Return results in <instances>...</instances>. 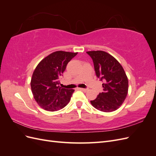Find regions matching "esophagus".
<instances>
[{
	"instance_id": "34e87169",
	"label": "esophagus",
	"mask_w": 156,
	"mask_h": 156,
	"mask_svg": "<svg viewBox=\"0 0 156 156\" xmlns=\"http://www.w3.org/2000/svg\"><path fill=\"white\" fill-rule=\"evenodd\" d=\"M79 90H81L83 91V92H87L88 91V89L87 88H80Z\"/></svg>"
}]
</instances>
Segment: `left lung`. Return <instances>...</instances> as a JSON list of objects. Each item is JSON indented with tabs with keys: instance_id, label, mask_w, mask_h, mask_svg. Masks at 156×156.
I'll use <instances>...</instances> for the list:
<instances>
[{
	"instance_id": "left-lung-1",
	"label": "left lung",
	"mask_w": 156,
	"mask_h": 156,
	"mask_svg": "<svg viewBox=\"0 0 156 156\" xmlns=\"http://www.w3.org/2000/svg\"><path fill=\"white\" fill-rule=\"evenodd\" d=\"M87 53L92 58L98 78L103 82V92L90 101L92 106L103 112L118 109L128 92V79L118 60L105 51H92Z\"/></svg>"
}]
</instances>
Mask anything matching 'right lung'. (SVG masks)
<instances>
[{
  "instance_id": "obj_1",
  "label": "right lung",
  "mask_w": 156,
  "mask_h": 156,
  "mask_svg": "<svg viewBox=\"0 0 156 156\" xmlns=\"http://www.w3.org/2000/svg\"><path fill=\"white\" fill-rule=\"evenodd\" d=\"M77 54L56 51L37 64L32 74L30 86L36 101L42 108L56 111L69 103L74 90L61 88L60 79L68 63Z\"/></svg>"
}]
</instances>
